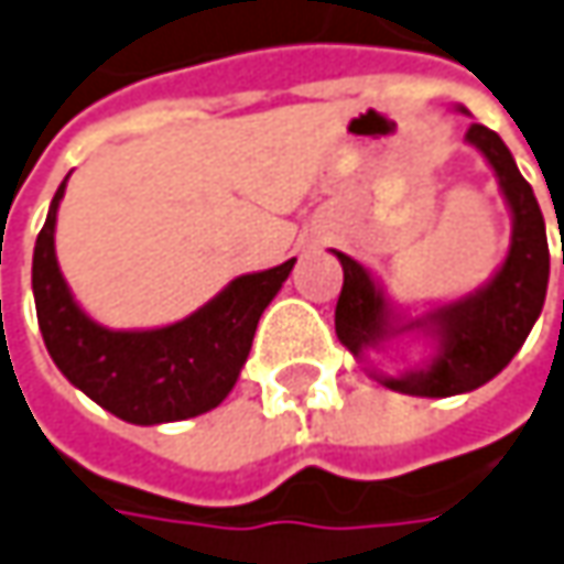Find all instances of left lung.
I'll list each match as a JSON object with an SVG mask.
<instances>
[{
  "instance_id": "left-lung-1",
  "label": "left lung",
  "mask_w": 564,
  "mask_h": 564,
  "mask_svg": "<svg viewBox=\"0 0 564 564\" xmlns=\"http://www.w3.org/2000/svg\"><path fill=\"white\" fill-rule=\"evenodd\" d=\"M460 112H467L460 107ZM467 144H474L486 163L496 170V180L511 210V246L502 268L479 290L429 308L426 315L404 318L388 303L379 281L356 261L334 252L344 268V286L334 308L337 340L362 359L366 350H381L388 340L401 334H423L435 340V354L429 362L406 369L401 376H379L391 391L413 398H452L467 394L489 379H496L511 356L524 347L527 334L540 318L550 283V242L543 210L536 205L533 188L521 176L518 163L505 141L492 129L474 122L467 129ZM564 264V256H562Z\"/></svg>"
}]
</instances>
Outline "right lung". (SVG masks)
Instances as JSON below:
<instances>
[{"label":"right lung","instance_id":"1","mask_svg":"<svg viewBox=\"0 0 564 564\" xmlns=\"http://www.w3.org/2000/svg\"><path fill=\"white\" fill-rule=\"evenodd\" d=\"M65 183L68 176L53 195L31 271L40 334L53 362L94 404L135 426L176 423L214 410L234 391L258 318L296 258L236 278L183 322L148 330L107 328L75 303L56 261V210Z\"/></svg>","mask_w":564,"mask_h":564}]
</instances>
